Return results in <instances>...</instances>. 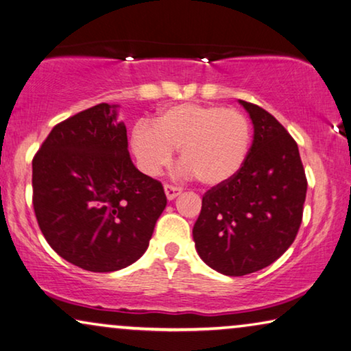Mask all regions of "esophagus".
<instances>
[{
    "label": "esophagus",
    "instance_id": "obj_1",
    "mask_svg": "<svg viewBox=\"0 0 351 351\" xmlns=\"http://www.w3.org/2000/svg\"><path fill=\"white\" fill-rule=\"evenodd\" d=\"M164 191H165V195L169 200H173L178 195L181 193V187H176V186H171V184H165L164 186Z\"/></svg>",
    "mask_w": 351,
    "mask_h": 351
}]
</instances>
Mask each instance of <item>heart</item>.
<instances>
[{
  "mask_svg": "<svg viewBox=\"0 0 351 351\" xmlns=\"http://www.w3.org/2000/svg\"><path fill=\"white\" fill-rule=\"evenodd\" d=\"M180 148L187 171L206 186L222 184L238 173L250 149V124L237 108L180 104L165 108L154 125L138 123L130 149L143 173L159 175Z\"/></svg>",
  "mask_w": 351,
  "mask_h": 351,
  "instance_id": "heart-1",
  "label": "heart"
}]
</instances>
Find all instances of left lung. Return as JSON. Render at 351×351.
<instances>
[{
  "label": "left lung",
  "mask_w": 351,
  "mask_h": 351,
  "mask_svg": "<svg viewBox=\"0 0 351 351\" xmlns=\"http://www.w3.org/2000/svg\"><path fill=\"white\" fill-rule=\"evenodd\" d=\"M254 124V142L241 170L209 189L192 234L209 268L245 276L273 263L295 241L307 180L300 149L273 114L239 101Z\"/></svg>",
  "instance_id": "8db88e82"
}]
</instances>
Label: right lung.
<instances>
[{
  "mask_svg": "<svg viewBox=\"0 0 351 351\" xmlns=\"http://www.w3.org/2000/svg\"><path fill=\"white\" fill-rule=\"evenodd\" d=\"M118 106L97 104L56 124L33 159V206L51 249L112 273L148 249L167 205L158 180L135 169Z\"/></svg>",
  "mask_w": 351,
  "mask_h": 351,
  "instance_id": "add662e5",
  "label": "right lung"
}]
</instances>
